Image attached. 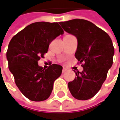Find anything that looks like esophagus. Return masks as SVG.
Returning <instances> with one entry per match:
<instances>
[{
  "label": "esophagus",
  "instance_id": "obj_1",
  "mask_svg": "<svg viewBox=\"0 0 120 120\" xmlns=\"http://www.w3.org/2000/svg\"><path fill=\"white\" fill-rule=\"evenodd\" d=\"M66 71H67V69H66L65 68H63V69H62V73H64V72H66Z\"/></svg>",
  "mask_w": 120,
  "mask_h": 120
}]
</instances>
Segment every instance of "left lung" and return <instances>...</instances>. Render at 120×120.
<instances>
[{
	"instance_id": "8db88e82",
	"label": "left lung",
	"mask_w": 120,
	"mask_h": 120,
	"mask_svg": "<svg viewBox=\"0 0 120 120\" xmlns=\"http://www.w3.org/2000/svg\"><path fill=\"white\" fill-rule=\"evenodd\" d=\"M60 25L77 38L75 56L80 64L83 62V71H75V78L68 83L69 89L75 99L89 100L100 91L113 64L112 40L104 31L86 20L73 19Z\"/></svg>"
}]
</instances>
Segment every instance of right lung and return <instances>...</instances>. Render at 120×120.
<instances>
[{
    "instance_id": "right-lung-1",
    "label": "right lung",
    "mask_w": 120,
    "mask_h": 120,
    "mask_svg": "<svg viewBox=\"0 0 120 120\" xmlns=\"http://www.w3.org/2000/svg\"><path fill=\"white\" fill-rule=\"evenodd\" d=\"M64 31L58 22H36L11 38L7 51L9 69L21 93L31 101L47 100L62 67L53 64L45 69L38 61L47 53L49 44Z\"/></svg>"
}]
</instances>
